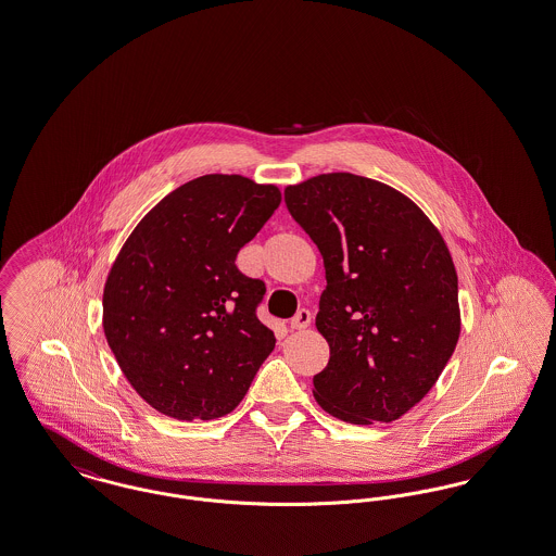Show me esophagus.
<instances>
[{
	"label": "esophagus",
	"instance_id": "esophagus-1",
	"mask_svg": "<svg viewBox=\"0 0 556 556\" xmlns=\"http://www.w3.org/2000/svg\"><path fill=\"white\" fill-rule=\"evenodd\" d=\"M311 323H313L311 313H308L306 308H302V311L295 313V317L291 318L290 327L291 329H295V331H302V329H306Z\"/></svg>",
	"mask_w": 556,
	"mask_h": 556
}]
</instances>
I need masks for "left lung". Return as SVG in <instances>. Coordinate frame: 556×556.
I'll use <instances>...</instances> for the list:
<instances>
[{"label":"left lung","instance_id":"obj_1","mask_svg":"<svg viewBox=\"0 0 556 556\" xmlns=\"http://www.w3.org/2000/svg\"><path fill=\"white\" fill-rule=\"evenodd\" d=\"M286 204L327 279L317 329L329 363L315 400L345 424H392L429 394L460 336L448 245L408 195L352 173L288 186Z\"/></svg>","mask_w":556,"mask_h":556}]
</instances>
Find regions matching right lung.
Listing matches in <instances>:
<instances>
[{
    "mask_svg": "<svg viewBox=\"0 0 556 556\" xmlns=\"http://www.w3.org/2000/svg\"><path fill=\"white\" fill-rule=\"evenodd\" d=\"M281 204L273 184L241 175L187 181L148 212L110 266L108 345L132 390L162 415H229L275 348L256 317L265 283L238 252Z\"/></svg>",
    "mask_w": 556,
    "mask_h": 556,
    "instance_id": "1",
    "label": "right lung"
}]
</instances>
